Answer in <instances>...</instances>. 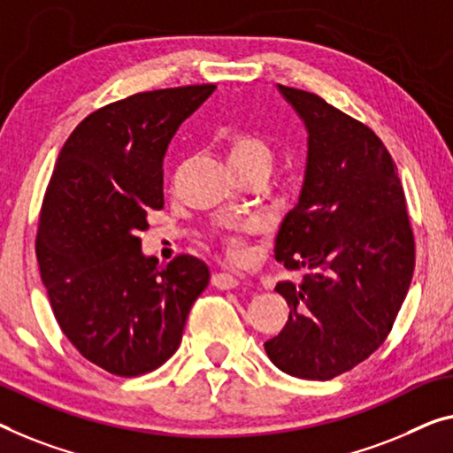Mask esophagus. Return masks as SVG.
<instances>
[{"label": "esophagus", "instance_id": "1", "mask_svg": "<svg viewBox=\"0 0 453 453\" xmlns=\"http://www.w3.org/2000/svg\"><path fill=\"white\" fill-rule=\"evenodd\" d=\"M211 285L215 288H221V291H229V288L238 287L240 280L235 279L234 274H229V273H215L211 276Z\"/></svg>", "mask_w": 453, "mask_h": 453}]
</instances>
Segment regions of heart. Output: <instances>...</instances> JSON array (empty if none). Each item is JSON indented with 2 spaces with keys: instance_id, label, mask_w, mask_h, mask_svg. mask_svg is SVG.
Returning a JSON list of instances; mask_svg holds the SVG:
<instances>
[{
  "instance_id": "obj_1",
  "label": "heart",
  "mask_w": 453,
  "mask_h": 453,
  "mask_svg": "<svg viewBox=\"0 0 453 453\" xmlns=\"http://www.w3.org/2000/svg\"><path fill=\"white\" fill-rule=\"evenodd\" d=\"M226 157L229 166H248V165H256V162H265V165H270L273 162V150L266 144L265 140L254 136V134H234L229 136L226 142ZM254 229V221H248V224L242 226L235 232H226L221 235L226 248L229 250V254L234 258H244L248 254L246 242H244V234L252 232Z\"/></svg>"
}]
</instances>
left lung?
I'll list each match as a JSON object with an SVG mask.
<instances>
[{
	"mask_svg": "<svg viewBox=\"0 0 453 453\" xmlns=\"http://www.w3.org/2000/svg\"><path fill=\"white\" fill-rule=\"evenodd\" d=\"M276 89L305 126L307 158L274 258L311 274L301 287L276 285L291 311L265 349L282 372L329 380L366 360L388 335L413 279V232L380 138L315 93Z\"/></svg>",
	"mask_w": 453,
	"mask_h": 453,
	"instance_id": "8db88e82",
	"label": "left lung"
}]
</instances>
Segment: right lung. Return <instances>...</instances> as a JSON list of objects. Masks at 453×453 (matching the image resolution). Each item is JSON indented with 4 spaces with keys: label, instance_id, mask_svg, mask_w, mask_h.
I'll return each instance as SVG.
<instances>
[{
    "label": "right lung",
    "instance_id": "add662e5",
    "mask_svg": "<svg viewBox=\"0 0 453 453\" xmlns=\"http://www.w3.org/2000/svg\"><path fill=\"white\" fill-rule=\"evenodd\" d=\"M213 91L191 85L116 101L81 121L58 154L40 211V274L63 334L111 374L162 366L209 285L205 262L183 254L158 266L138 232L165 205L168 144Z\"/></svg>",
    "mask_w": 453,
    "mask_h": 453
}]
</instances>
